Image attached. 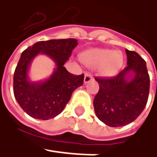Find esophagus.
I'll return each instance as SVG.
<instances>
[{"mask_svg": "<svg viewBox=\"0 0 157 157\" xmlns=\"http://www.w3.org/2000/svg\"><path fill=\"white\" fill-rule=\"evenodd\" d=\"M92 80H93V76L90 75V74H86L85 75V78H84V83L85 84H87Z\"/></svg>", "mask_w": 157, "mask_h": 157, "instance_id": "34e87169", "label": "esophagus"}]
</instances>
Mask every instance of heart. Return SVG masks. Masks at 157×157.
Instances as JSON below:
<instances>
[{"mask_svg":"<svg viewBox=\"0 0 157 157\" xmlns=\"http://www.w3.org/2000/svg\"><path fill=\"white\" fill-rule=\"evenodd\" d=\"M80 58L89 67H98L99 73L105 77L115 75L124 63L123 53L110 49H91L82 53Z\"/></svg>","mask_w":157,"mask_h":157,"instance_id":"b5f03b06","label":"heart"}]
</instances>
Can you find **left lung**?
Instances as JSON below:
<instances>
[{"label": "left lung", "instance_id": "obj_1", "mask_svg": "<svg viewBox=\"0 0 157 157\" xmlns=\"http://www.w3.org/2000/svg\"><path fill=\"white\" fill-rule=\"evenodd\" d=\"M128 66L113 78H95L100 90L94 100L97 117L109 127L133 122L145 108L149 93L146 62L138 53L126 50Z\"/></svg>", "mask_w": 157, "mask_h": 157}]
</instances>
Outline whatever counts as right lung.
Segmentation results:
<instances>
[{
    "label": "right lung",
    "instance_id": "add662e5",
    "mask_svg": "<svg viewBox=\"0 0 157 157\" xmlns=\"http://www.w3.org/2000/svg\"><path fill=\"white\" fill-rule=\"evenodd\" d=\"M77 45L78 40L73 38L40 41L21 53L14 73V95L30 117L44 121L56 117L64 109L73 91L83 85V74L73 75L63 66ZM38 54L51 57L56 68L49 79L32 82L27 72Z\"/></svg>",
    "mask_w": 157,
    "mask_h": 157
}]
</instances>
